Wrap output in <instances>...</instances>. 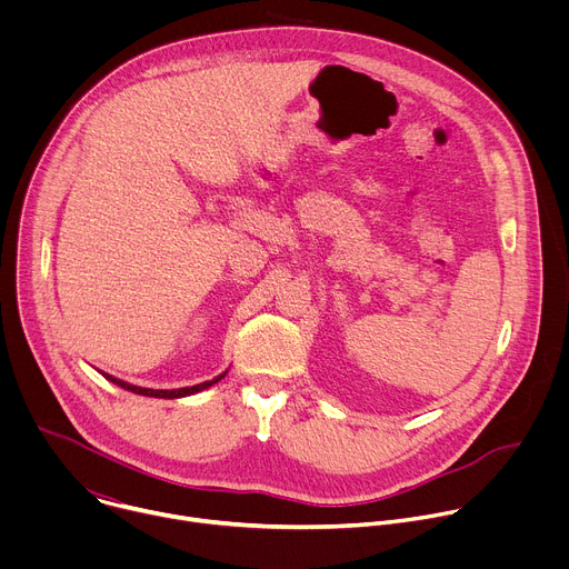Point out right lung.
Instances as JSON below:
<instances>
[{"label":"right lung","mask_w":569,"mask_h":569,"mask_svg":"<svg viewBox=\"0 0 569 569\" xmlns=\"http://www.w3.org/2000/svg\"><path fill=\"white\" fill-rule=\"evenodd\" d=\"M110 382H114V385H119V387H123V389H128V391H134V393H141V396H152V398H182V396H191V393H196V391H202V389H207V387H211L213 382H218L220 378H224V373H220L218 378H213V380H207V382H200V385H193V387H182V389H146V387H137V385H130V382H123V380H119V378H114V376H108V373H103Z\"/></svg>","instance_id":"add662e5"}]
</instances>
